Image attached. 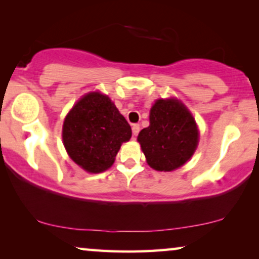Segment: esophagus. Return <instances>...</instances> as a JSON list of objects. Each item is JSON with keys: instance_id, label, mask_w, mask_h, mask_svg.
I'll list each match as a JSON object with an SVG mask.
<instances>
[{"instance_id": "esophagus-1", "label": "esophagus", "mask_w": 259, "mask_h": 259, "mask_svg": "<svg viewBox=\"0 0 259 259\" xmlns=\"http://www.w3.org/2000/svg\"><path fill=\"white\" fill-rule=\"evenodd\" d=\"M132 129H133V135L134 136L139 135V133H140V125H139V124H134Z\"/></svg>"}]
</instances>
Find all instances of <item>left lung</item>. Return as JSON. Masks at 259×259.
Here are the masks:
<instances>
[{"label": "left lung", "instance_id": "8db88e82", "mask_svg": "<svg viewBox=\"0 0 259 259\" xmlns=\"http://www.w3.org/2000/svg\"><path fill=\"white\" fill-rule=\"evenodd\" d=\"M149 122L137 136L148 164L158 171L184 165L199 142L198 126L189 110L177 98L157 99L150 109Z\"/></svg>", "mask_w": 259, "mask_h": 259}]
</instances>
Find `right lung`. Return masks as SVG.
Returning <instances> with one entry per match:
<instances>
[{
  "mask_svg": "<svg viewBox=\"0 0 259 259\" xmlns=\"http://www.w3.org/2000/svg\"><path fill=\"white\" fill-rule=\"evenodd\" d=\"M132 127L106 95L90 92L67 113L63 141L68 156L89 173H102L115 162Z\"/></svg>",
  "mask_w": 259,
  "mask_h": 259,
  "instance_id": "right-lung-1",
  "label": "right lung"
}]
</instances>
